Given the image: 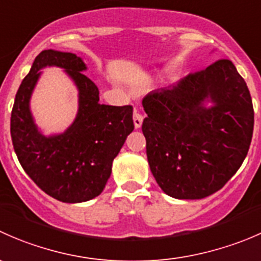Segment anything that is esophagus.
Returning <instances> with one entry per match:
<instances>
[{
    "label": "esophagus",
    "instance_id": "obj_1",
    "mask_svg": "<svg viewBox=\"0 0 261 261\" xmlns=\"http://www.w3.org/2000/svg\"><path fill=\"white\" fill-rule=\"evenodd\" d=\"M133 118H134V125H135V128H140L141 125H143V120H144L143 116L139 114V112L135 111L134 112Z\"/></svg>",
    "mask_w": 261,
    "mask_h": 261
}]
</instances>
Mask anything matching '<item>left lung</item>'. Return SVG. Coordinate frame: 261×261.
<instances>
[{
  "mask_svg": "<svg viewBox=\"0 0 261 261\" xmlns=\"http://www.w3.org/2000/svg\"><path fill=\"white\" fill-rule=\"evenodd\" d=\"M143 134L150 170L177 199L220 191L243 164L254 130V109L244 78L221 59L143 99Z\"/></svg>",
  "mask_w": 261,
  "mask_h": 261,
  "instance_id": "8db88e82",
  "label": "left lung"
}]
</instances>
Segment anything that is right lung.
<instances>
[{
	"instance_id": "1",
	"label": "right lung",
	"mask_w": 261,
	"mask_h": 261,
	"mask_svg": "<svg viewBox=\"0 0 261 261\" xmlns=\"http://www.w3.org/2000/svg\"><path fill=\"white\" fill-rule=\"evenodd\" d=\"M46 66L65 69L79 89V112L62 134L45 137L36 126L30 99ZM87 65L73 53L43 50L21 82L11 112V138L26 174L53 198L81 203L99 196L112 162L134 130L133 107L99 103L96 84L82 72Z\"/></svg>"
}]
</instances>
